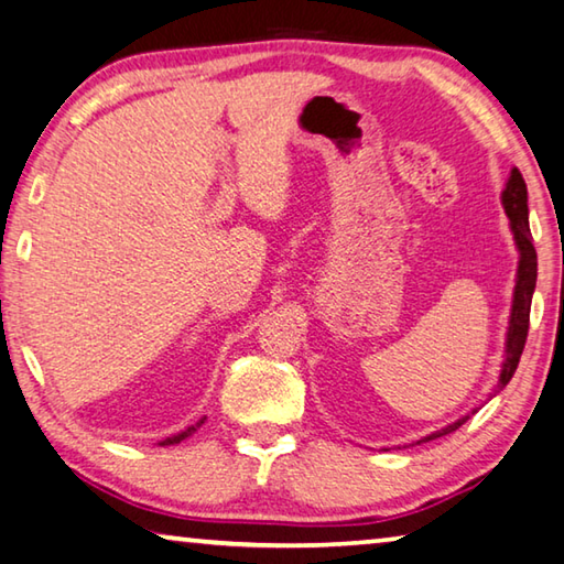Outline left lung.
Wrapping results in <instances>:
<instances>
[{
  "instance_id": "obj_1",
  "label": "left lung",
  "mask_w": 564,
  "mask_h": 564,
  "mask_svg": "<svg viewBox=\"0 0 564 564\" xmlns=\"http://www.w3.org/2000/svg\"><path fill=\"white\" fill-rule=\"evenodd\" d=\"M502 206H505V214H508V218H510L514 243H518V251H520V263H518V281H514L508 340H505V362H502L500 380H498V388H495V393L508 386L510 378L514 376V370H518L524 340H528L534 283H538V253H534L530 221H528V186H524V178L518 169L510 171L508 186H505V191H502ZM467 417L470 415L460 417L457 423L443 427V431L423 437V441H435V437L457 431V427H460Z\"/></svg>"
}]
</instances>
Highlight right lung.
Wrapping results in <instances>:
<instances>
[{"mask_svg":"<svg viewBox=\"0 0 564 564\" xmlns=\"http://www.w3.org/2000/svg\"><path fill=\"white\" fill-rule=\"evenodd\" d=\"M204 420H206V417H202V420H198L196 425L186 427V431H181V433H178V435H174V437H166V441L161 443V445H176V443H181V441H186V437H188L191 433H196V427H202V425H204Z\"/></svg>","mask_w":564,"mask_h":564,"instance_id":"add662e5","label":"right lung"}]
</instances>
